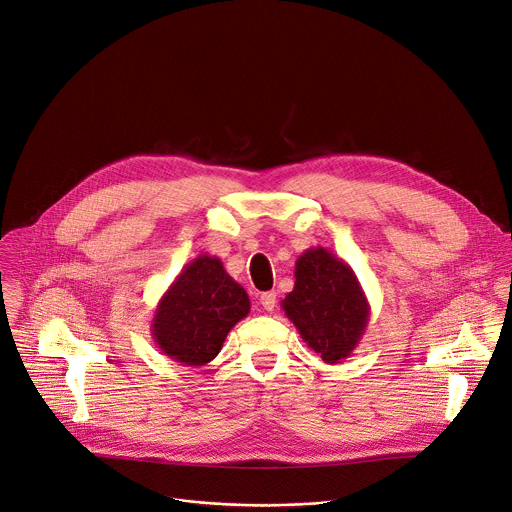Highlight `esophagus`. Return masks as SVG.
Returning a JSON list of instances; mask_svg holds the SVG:
<instances>
[{
	"instance_id": "34e87169",
	"label": "esophagus",
	"mask_w": 512,
	"mask_h": 512,
	"mask_svg": "<svg viewBox=\"0 0 512 512\" xmlns=\"http://www.w3.org/2000/svg\"><path fill=\"white\" fill-rule=\"evenodd\" d=\"M259 300H261V306H263L267 312H271V310L275 308V304H277V294H275V292H263Z\"/></svg>"
}]
</instances>
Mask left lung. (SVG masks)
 I'll use <instances>...</instances> for the list:
<instances>
[{"mask_svg": "<svg viewBox=\"0 0 512 512\" xmlns=\"http://www.w3.org/2000/svg\"><path fill=\"white\" fill-rule=\"evenodd\" d=\"M294 275V290L282 300L286 316L324 363H341L369 322V302L355 271L324 247H312L298 257Z\"/></svg>", "mask_w": 512, "mask_h": 512, "instance_id": "1", "label": "left lung"}]
</instances>
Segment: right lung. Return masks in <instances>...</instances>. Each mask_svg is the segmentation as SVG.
I'll return each instance as SVG.
<instances>
[{"instance_id":"right-lung-1","label":"right lung","mask_w":512,"mask_h":512,"mask_svg":"<svg viewBox=\"0 0 512 512\" xmlns=\"http://www.w3.org/2000/svg\"><path fill=\"white\" fill-rule=\"evenodd\" d=\"M249 310L247 292L226 273L222 261L198 255L159 300L151 333L169 359L200 367L220 353L230 329Z\"/></svg>"}]
</instances>
